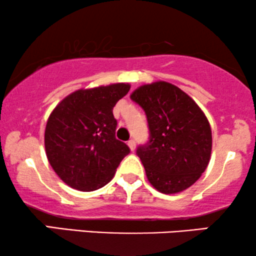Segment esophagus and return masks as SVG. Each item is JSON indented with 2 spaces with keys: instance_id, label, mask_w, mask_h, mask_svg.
<instances>
[{
  "instance_id": "esophagus-1",
  "label": "esophagus",
  "mask_w": 256,
  "mask_h": 256,
  "mask_svg": "<svg viewBox=\"0 0 256 256\" xmlns=\"http://www.w3.org/2000/svg\"><path fill=\"white\" fill-rule=\"evenodd\" d=\"M127 144H128V146H129V149H130L132 152H134L135 148H136V143H135L134 140H130V141H128Z\"/></svg>"
}]
</instances>
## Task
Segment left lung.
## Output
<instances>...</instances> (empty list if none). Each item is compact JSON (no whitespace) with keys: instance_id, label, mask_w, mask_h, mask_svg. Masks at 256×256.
<instances>
[{"instance_id":"8db88e82","label":"left lung","mask_w":256,"mask_h":256,"mask_svg":"<svg viewBox=\"0 0 256 256\" xmlns=\"http://www.w3.org/2000/svg\"><path fill=\"white\" fill-rule=\"evenodd\" d=\"M130 98L148 118L150 141L136 152L149 183L164 194L186 190L211 158L212 132L204 112L186 93L162 80L138 87Z\"/></svg>"}]
</instances>
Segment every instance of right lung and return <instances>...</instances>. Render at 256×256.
I'll use <instances>...</instances> for the list:
<instances>
[{
	"label": "right lung",
	"instance_id": "right-lung-1",
	"mask_svg": "<svg viewBox=\"0 0 256 256\" xmlns=\"http://www.w3.org/2000/svg\"><path fill=\"white\" fill-rule=\"evenodd\" d=\"M130 90L127 82L76 90L59 102L45 127L48 163L76 190L102 188L130 150L115 138L113 108Z\"/></svg>",
	"mask_w": 256,
	"mask_h": 256
}]
</instances>
